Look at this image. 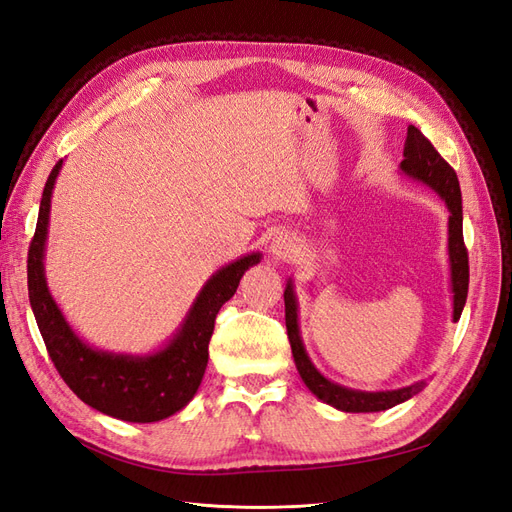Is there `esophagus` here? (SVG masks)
<instances>
[{
	"mask_svg": "<svg viewBox=\"0 0 512 512\" xmlns=\"http://www.w3.org/2000/svg\"><path fill=\"white\" fill-rule=\"evenodd\" d=\"M292 252H294V243L286 235H280L271 241V254L275 260H286L292 256Z\"/></svg>",
	"mask_w": 512,
	"mask_h": 512,
	"instance_id": "34e87169",
	"label": "esophagus"
}]
</instances>
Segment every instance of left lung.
<instances>
[{
  "label": "left lung",
  "mask_w": 512,
  "mask_h": 512,
  "mask_svg": "<svg viewBox=\"0 0 512 512\" xmlns=\"http://www.w3.org/2000/svg\"><path fill=\"white\" fill-rule=\"evenodd\" d=\"M401 173L410 179L425 183L429 190L436 192L448 209V267H451V292H453V320L461 318L463 305L468 299V282H470V267H468V250L463 245V211H461V190L455 170L440 156L423 132L410 126L406 145H404V160L399 164ZM286 303V329L290 348L294 356V365L299 369L305 386L312 391L320 401L329 404L342 412H382L397 404H404L410 397L423 391L425 382H414L404 389L395 391H356L348 386L337 384L329 378H324L312 359L307 356V350L301 339L299 329V303L294 294L292 280H288L284 290Z\"/></svg>",
  "instance_id": "left-lung-1"
}]
</instances>
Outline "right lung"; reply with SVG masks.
<instances>
[{"mask_svg":"<svg viewBox=\"0 0 512 512\" xmlns=\"http://www.w3.org/2000/svg\"><path fill=\"white\" fill-rule=\"evenodd\" d=\"M61 164L64 160L55 164L46 179L36 232L27 254L29 303L40 335L59 376L87 406L128 423L162 421L183 410L196 395L209 361L215 316L237 292L243 273L258 265L262 254H245L215 271L200 288L179 329L160 350L126 354L89 346L70 327L44 275L51 196Z\"/></svg>","mask_w":512,"mask_h":512,"instance_id":"add662e5","label":"right lung"}]
</instances>
